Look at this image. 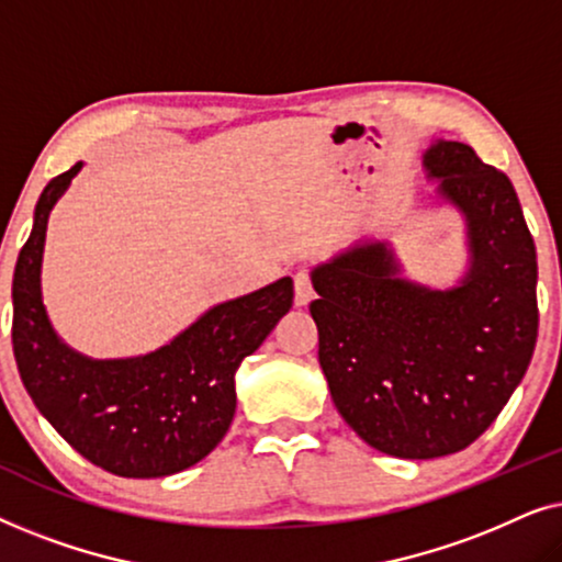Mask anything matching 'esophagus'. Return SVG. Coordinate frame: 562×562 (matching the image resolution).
Listing matches in <instances>:
<instances>
[{"label":"esophagus","mask_w":562,"mask_h":562,"mask_svg":"<svg viewBox=\"0 0 562 562\" xmlns=\"http://www.w3.org/2000/svg\"><path fill=\"white\" fill-rule=\"evenodd\" d=\"M314 299V289H312V279L306 271H299L294 276V302L296 306H306Z\"/></svg>","instance_id":"obj_1"}]
</instances>
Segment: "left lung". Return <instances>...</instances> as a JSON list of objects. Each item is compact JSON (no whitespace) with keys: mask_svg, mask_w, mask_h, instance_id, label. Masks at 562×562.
Segmentation results:
<instances>
[{"mask_svg":"<svg viewBox=\"0 0 562 562\" xmlns=\"http://www.w3.org/2000/svg\"><path fill=\"white\" fill-rule=\"evenodd\" d=\"M435 204L465 225L452 286L404 276L389 240L360 237L312 268L319 366L342 419L394 458L458 452L486 432L537 342V252L512 181L465 143L422 156Z\"/></svg>","mask_w":562,"mask_h":562,"instance_id":"obj_1","label":"left lung"}]
</instances>
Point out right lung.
<instances>
[{
  "label": "right lung",
  "mask_w": 562,
  "mask_h": 562,
  "mask_svg": "<svg viewBox=\"0 0 562 562\" xmlns=\"http://www.w3.org/2000/svg\"><path fill=\"white\" fill-rule=\"evenodd\" d=\"M83 168L43 189L12 279V348L37 412L91 463L122 479H164L217 448L235 417V373L294 302L289 276L214 304L160 348L89 358L60 340L43 304L48 217Z\"/></svg>",
  "instance_id": "obj_1"
}]
</instances>
